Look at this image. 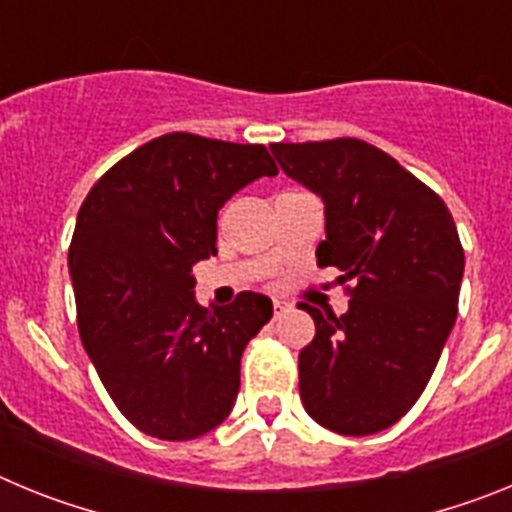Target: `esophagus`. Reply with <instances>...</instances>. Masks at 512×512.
I'll list each match as a JSON object with an SVG mask.
<instances>
[{
	"label": "esophagus",
	"instance_id": "obj_1",
	"mask_svg": "<svg viewBox=\"0 0 512 512\" xmlns=\"http://www.w3.org/2000/svg\"><path fill=\"white\" fill-rule=\"evenodd\" d=\"M287 310H289L287 302H284V300H274V315H277V318H279V315H284V312H287Z\"/></svg>",
	"mask_w": 512,
	"mask_h": 512
}]
</instances>
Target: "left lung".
<instances>
[{
	"mask_svg": "<svg viewBox=\"0 0 512 512\" xmlns=\"http://www.w3.org/2000/svg\"><path fill=\"white\" fill-rule=\"evenodd\" d=\"M289 179L325 205L318 266L343 274L341 318L305 305L315 338L300 351L307 415L341 436L395 425L431 379L456 323L464 248L433 189L356 138L274 143Z\"/></svg>",
	"mask_w": 512,
	"mask_h": 512,
	"instance_id": "8db88e82",
	"label": "left lung"
}]
</instances>
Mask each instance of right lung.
Returning <instances> with one entry per match:
<instances>
[{
    "mask_svg": "<svg viewBox=\"0 0 512 512\" xmlns=\"http://www.w3.org/2000/svg\"><path fill=\"white\" fill-rule=\"evenodd\" d=\"M261 176H277L264 146L169 133L117 161L81 205L69 248L81 343L148 436L192 441L233 410L243 348L274 307L241 292L207 310L192 266L217 253V210Z\"/></svg>",
    "mask_w": 512,
    "mask_h": 512,
    "instance_id": "1",
    "label": "right lung"
}]
</instances>
